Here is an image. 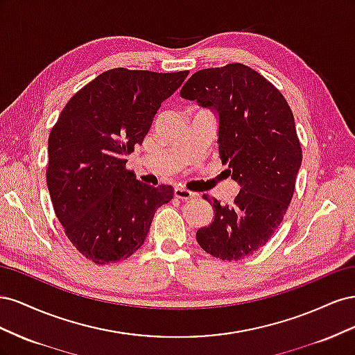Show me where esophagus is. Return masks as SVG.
Returning a JSON list of instances; mask_svg holds the SVG:
<instances>
[{
    "label": "esophagus",
    "mask_w": 355,
    "mask_h": 355,
    "mask_svg": "<svg viewBox=\"0 0 355 355\" xmlns=\"http://www.w3.org/2000/svg\"><path fill=\"white\" fill-rule=\"evenodd\" d=\"M196 196H197L196 192H192V191H189V189H187V188L178 187V188L175 189V197L179 198V200H191V198H194Z\"/></svg>",
    "instance_id": "esophagus-1"
}]
</instances>
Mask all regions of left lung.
Here are the masks:
<instances>
[{
    "mask_svg": "<svg viewBox=\"0 0 355 355\" xmlns=\"http://www.w3.org/2000/svg\"><path fill=\"white\" fill-rule=\"evenodd\" d=\"M180 96L219 116V157L240 192L231 204L202 196L214 211L196 234L204 252L222 261L244 259L280 227L292 201L302 149L284 96L243 63L196 72Z\"/></svg>",
    "mask_w": 355,
    "mask_h": 355,
    "instance_id": "8db88e82",
    "label": "left lung"
}]
</instances>
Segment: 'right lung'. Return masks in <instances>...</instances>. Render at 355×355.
<instances>
[{
	"label": "right lung",
	"instance_id": "add662e5",
	"mask_svg": "<svg viewBox=\"0 0 355 355\" xmlns=\"http://www.w3.org/2000/svg\"><path fill=\"white\" fill-rule=\"evenodd\" d=\"M188 71L110 69L75 93L49 136L47 187L67 237L89 261L106 265L141 249L170 185L151 187L125 168L161 103Z\"/></svg>",
	"mask_w": 355,
	"mask_h": 355
}]
</instances>
